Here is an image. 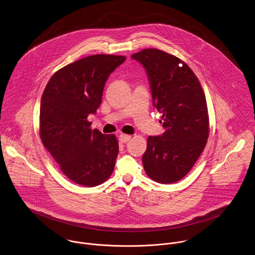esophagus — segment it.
Segmentation results:
<instances>
[{
	"label": "esophagus",
	"instance_id": "esophagus-1",
	"mask_svg": "<svg viewBox=\"0 0 255 255\" xmlns=\"http://www.w3.org/2000/svg\"><path fill=\"white\" fill-rule=\"evenodd\" d=\"M130 138H131V136L128 135V134H121V135L119 136V140H120L121 142H123V143L128 142Z\"/></svg>",
	"mask_w": 255,
	"mask_h": 255
}]
</instances>
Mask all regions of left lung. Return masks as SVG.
<instances>
[{"instance_id":"1","label":"left lung","mask_w":255,"mask_h":255,"mask_svg":"<svg viewBox=\"0 0 255 255\" xmlns=\"http://www.w3.org/2000/svg\"><path fill=\"white\" fill-rule=\"evenodd\" d=\"M131 58L145 69L153 106L162 113L165 132L149 136L142 163L147 176L160 183L182 180L207 143L209 117L196 75L181 59L158 49Z\"/></svg>"}]
</instances>
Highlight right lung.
<instances>
[{"label":"right lung","mask_w":255,"mask_h":255,"mask_svg":"<svg viewBox=\"0 0 255 255\" xmlns=\"http://www.w3.org/2000/svg\"><path fill=\"white\" fill-rule=\"evenodd\" d=\"M124 56L92 55L53 74L40 104L43 145L73 182L96 186L112 175L119 153L114 134L91 129L87 121L102 102L105 83Z\"/></svg>","instance_id":"1"}]
</instances>
